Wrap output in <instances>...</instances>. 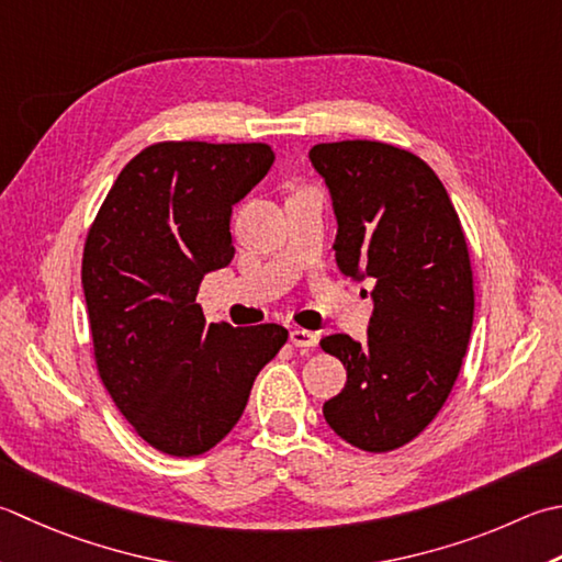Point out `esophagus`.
<instances>
[{"instance_id":"obj_1","label":"esophagus","mask_w":562,"mask_h":562,"mask_svg":"<svg viewBox=\"0 0 562 562\" xmlns=\"http://www.w3.org/2000/svg\"><path fill=\"white\" fill-rule=\"evenodd\" d=\"M290 340L296 348H312V346H316L318 336L314 331H306V328H292Z\"/></svg>"}]
</instances>
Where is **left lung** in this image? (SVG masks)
Wrapping results in <instances>:
<instances>
[{
  "label": "left lung",
  "instance_id": "left-lung-1",
  "mask_svg": "<svg viewBox=\"0 0 562 562\" xmlns=\"http://www.w3.org/2000/svg\"><path fill=\"white\" fill-rule=\"evenodd\" d=\"M310 160L331 192L340 272L375 282L366 344L322 338L348 372L324 416L350 446L387 453L436 419L463 366L475 314L465 234L443 182L409 150L338 140Z\"/></svg>",
  "mask_w": 562,
  "mask_h": 562
}]
</instances>
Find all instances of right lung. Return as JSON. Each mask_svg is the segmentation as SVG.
<instances>
[{"instance_id": "right-lung-1", "label": "right lung", "mask_w": 562, "mask_h": 562, "mask_svg": "<svg viewBox=\"0 0 562 562\" xmlns=\"http://www.w3.org/2000/svg\"><path fill=\"white\" fill-rule=\"evenodd\" d=\"M268 143L162 140L119 172L85 240L82 290L99 378L160 453L214 448L288 328L206 324L196 292L234 258L231 209L266 178Z\"/></svg>"}]
</instances>
